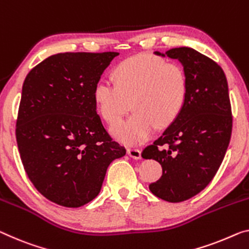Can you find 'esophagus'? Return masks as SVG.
I'll use <instances>...</instances> for the list:
<instances>
[{
  "label": "esophagus",
  "instance_id": "obj_1",
  "mask_svg": "<svg viewBox=\"0 0 249 249\" xmlns=\"http://www.w3.org/2000/svg\"><path fill=\"white\" fill-rule=\"evenodd\" d=\"M127 154H128V156H130L133 159H140L141 158V151L139 150V149L129 148L127 150Z\"/></svg>",
  "mask_w": 249,
  "mask_h": 249
}]
</instances>
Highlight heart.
Segmentation results:
<instances>
[{"instance_id": "heart-1", "label": "heart", "mask_w": 249, "mask_h": 249, "mask_svg": "<svg viewBox=\"0 0 249 249\" xmlns=\"http://www.w3.org/2000/svg\"><path fill=\"white\" fill-rule=\"evenodd\" d=\"M114 81L100 79L93 98L99 111L110 124L127 112H133L111 129L121 142L136 144L147 140L156 125L169 127L186 103L188 85L183 69L177 63L151 54H138L118 64Z\"/></svg>"}]
</instances>
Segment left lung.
I'll return each instance as SVG.
<instances>
[{"instance_id":"1","label":"left lung","mask_w":249,"mask_h":249,"mask_svg":"<svg viewBox=\"0 0 249 249\" xmlns=\"http://www.w3.org/2000/svg\"><path fill=\"white\" fill-rule=\"evenodd\" d=\"M155 53L179 60L188 92L177 119L141 156L162 167L159 180L149 185L151 193L160 199L180 202L208 186L226 154L232 129L227 79L215 61L191 48Z\"/></svg>"}]
</instances>
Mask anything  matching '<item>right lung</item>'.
I'll use <instances>...</instances> for the list:
<instances>
[{
	"label": "right lung",
	"instance_id": "right-lung-1",
	"mask_svg": "<svg viewBox=\"0 0 249 249\" xmlns=\"http://www.w3.org/2000/svg\"><path fill=\"white\" fill-rule=\"evenodd\" d=\"M118 52H66L24 80L17 142L26 175L50 201L76 208L100 193L109 164L125 155L97 113L94 85Z\"/></svg>",
	"mask_w": 249,
	"mask_h": 249
}]
</instances>
